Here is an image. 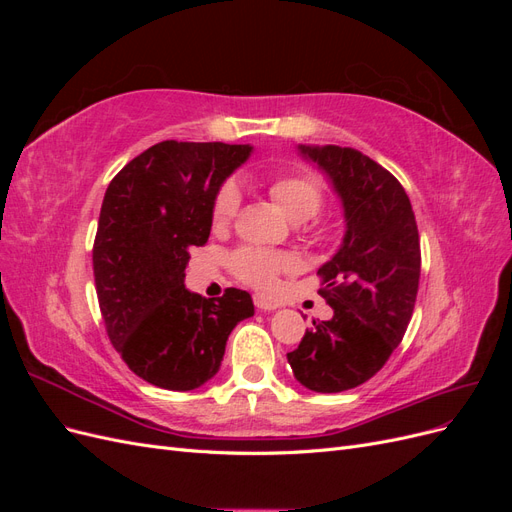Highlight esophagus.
Listing matches in <instances>:
<instances>
[{
    "label": "esophagus",
    "mask_w": 512,
    "mask_h": 512,
    "mask_svg": "<svg viewBox=\"0 0 512 512\" xmlns=\"http://www.w3.org/2000/svg\"><path fill=\"white\" fill-rule=\"evenodd\" d=\"M254 305H256L258 309H262V312H271V309L280 307V303L269 299V297H265V294H254Z\"/></svg>",
    "instance_id": "esophagus-1"
}]
</instances>
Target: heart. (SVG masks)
Instances as JSON below:
<instances>
[{"instance_id":"1","label":"heart","mask_w":512,"mask_h":512,"mask_svg":"<svg viewBox=\"0 0 512 512\" xmlns=\"http://www.w3.org/2000/svg\"><path fill=\"white\" fill-rule=\"evenodd\" d=\"M269 194L282 209V213L290 222H307L318 215L324 203L322 185L309 175H290L280 177L269 185ZM241 203V194L235 181H226L218 196L213 200L211 220L215 228H224L237 215ZM294 260L288 254H277L260 247H241L230 258V267L243 282L269 288L275 284L277 275L282 271H290Z\"/></svg>"}]
</instances>
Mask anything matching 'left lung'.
Instances as JSON below:
<instances>
[{"label": "left lung", "instance_id": "1", "mask_svg": "<svg viewBox=\"0 0 512 512\" xmlns=\"http://www.w3.org/2000/svg\"><path fill=\"white\" fill-rule=\"evenodd\" d=\"M327 175L344 209V239L318 269L331 320H314L292 374L305 389L342 393L378 374L404 337L421 277V243L401 183L365 153L337 145H299Z\"/></svg>", "mask_w": 512, "mask_h": 512}]
</instances>
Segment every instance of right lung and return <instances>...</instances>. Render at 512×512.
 <instances>
[{
  "label": "right lung",
  "instance_id": "obj_1",
  "mask_svg": "<svg viewBox=\"0 0 512 512\" xmlns=\"http://www.w3.org/2000/svg\"><path fill=\"white\" fill-rule=\"evenodd\" d=\"M252 145L162 141L108 183L94 243L100 312L138 378L194 391L220 371L230 331L254 316L250 292L218 301L185 288L192 245H205L222 183Z\"/></svg>",
  "mask_w": 512,
  "mask_h": 512
}]
</instances>
